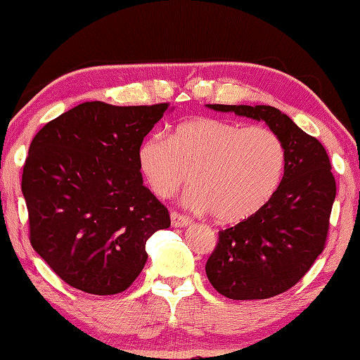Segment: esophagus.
Returning a JSON list of instances; mask_svg holds the SVG:
<instances>
[{
    "mask_svg": "<svg viewBox=\"0 0 360 360\" xmlns=\"http://www.w3.org/2000/svg\"><path fill=\"white\" fill-rule=\"evenodd\" d=\"M190 223H191L190 219L184 215H180V213L176 212L170 213V224H172V228H186Z\"/></svg>",
    "mask_w": 360,
    "mask_h": 360,
    "instance_id": "obj_1",
    "label": "esophagus"
}]
</instances>
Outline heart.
<instances>
[{"label": "heart", "mask_w": 360, "mask_h": 360, "mask_svg": "<svg viewBox=\"0 0 360 360\" xmlns=\"http://www.w3.org/2000/svg\"><path fill=\"white\" fill-rule=\"evenodd\" d=\"M137 162L155 196L172 198L191 174L188 209L212 212L219 223H237L259 212L278 190L286 151L280 136L266 126L240 128L198 117L180 123L170 139L148 136Z\"/></svg>", "instance_id": "1"}]
</instances>
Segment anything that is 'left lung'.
Returning a JSON list of instances; mask_svg holds the SVG:
<instances>
[{"instance_id": "left-lung-1", "label": "left lung", "mask_w": 360, "mask_h": 360, "mask_svg": "<svg viewBox=\"0 0 360 360\" xmlns=\"http://www.w3.org/2000/svg\"><path fill=\"white\" fill-rule=\"evenodd\" d=\"M207 107L264 122L285 145L278 190L253 217L219 231L217 248L205 264L207 278L224 297H274L292 288L324 250L337 194L329 156L318 139L272 105Z\"/></svg>"}]
</instances>
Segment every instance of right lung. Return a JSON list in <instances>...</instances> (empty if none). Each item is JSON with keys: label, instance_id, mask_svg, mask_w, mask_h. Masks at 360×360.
<instances>
[{"label": "right lung", "instance_id": "obj_1", "mask_svg": "<svg viewBox=\"0 0 360 360\" xmlns=\"http://www.w3.org/2000/svg\"><path fill=\"white\" fill-rule=\"evenodd\" d=\"M166 110L169 104L84 103L31 142L22 175L30 242L69 286L123 292L147 262L148 237L170 226L137 162L143 137Z\"/></svg>", "mask_w": 360, "mask_h": 360}]
</instances>
